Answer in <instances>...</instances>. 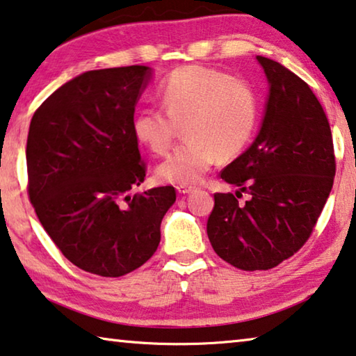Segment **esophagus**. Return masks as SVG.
<instances>
[{
  "label": "esophagus",
  "instance_id": "34e87169",
  "mask_svg": "<svg viewBox=\"0 0 356 356\" xmlns=\"http://www.w3.org/2000/svg\"><path fill=\"white\" fill-rule=\"evenodd\" d=\"M176 190L179 191V193L185 195V193H191V191L195 190V187H193V185H177Z\"/></svg>",
  "mask_w": 356,
  "mask_h": 356
}]
</instances>
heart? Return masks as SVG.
<instances>
[{"instance_id":"1","label":"heart","mask_w":356,"mask_h":356,"mask_svg":"<svg viewBox=\"0 0 356 356\" xmlns=\"http://www.w3.org/2000/svg\"><path fill=\"white\" fill-rule=\"evenodd\" d=\"M163 107H143L133 118V133L156 155H165L185 127L188 140L156 169L163 182L196 184L218 158L231 160L252 143L261 114L257 87L227 71L185 66L160 86Z\"/></svg>"}]
</instances>
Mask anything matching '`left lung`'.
<instances>
[{
	"label": "left lung",
	"mask_w": 356,
	"mask_h": 356,
	"mask_svg": "<svg viewBox=\"0 0 356 356\" xmlns=\"http://www.w3.org/2000/svg\"><path fill=\"white\" fill-rule=\"evenodd\" d=\"M257 60L269 82L261 128L220 172L225 182L249 193L250 201L216 193L207 220L213 250L242 270L275 268L306 244L336 174L330 122L317 97L277 61Z\"/></svg>",
	"instance_id": "left-lung-1"
}]
</instances>
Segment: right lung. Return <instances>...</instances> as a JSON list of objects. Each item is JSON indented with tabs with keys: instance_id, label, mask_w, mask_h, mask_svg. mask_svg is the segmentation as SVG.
I'll return each mask as SVG.
<instances>
[{
	"instance_id": "right-lung-1",
	"label": "right lung",
	"mask_w": 356,
	"mask_h": 356,
	"mask_svg": "<svg viewBox=\"0 0 356 356\" xmlns=\"http://www.w3.org/2000/svg\"><path fill=\"white\" fill-rule=\"evenodd\" d=\"M152 70L87 71L38 107L26 139L28 196L50 239L72 264L120 277L147 261L174 187L131 195L145 161L133 133L134 106Z\"/></svg>"
}]
</instances>
